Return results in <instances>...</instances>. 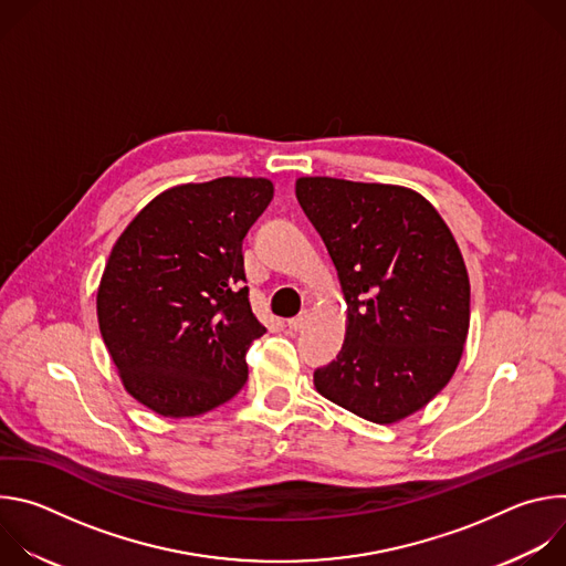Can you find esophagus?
<instances>
[{"label":"esophagus","instance_id":"34e87169","mask_svg":"<svg viewBox=\"0 0 566 566\" xmlns=\"http://www.w3.org/2000/svg\"><path fill=\"white\" fill-rule=\"evenodd\" d=\"M308 311H302L300 315H295V317H291L289 322H286V325H289V329L291 332H300V329H304L306 325H308Z\"/></svg>","mask_w":566,"mask_h":566}]
</instances>
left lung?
<instances>
[{"label": "left lung", "instance_id": "8db88e82", "mask_svg": "<svg viewBox=\"0 0 566 566\" xmlns=\"http://www.w3.org/2000/svg\"><path fill=\"white\" fill-rule=\"evenodd\" d=\"M295 195L347 300L345 345L315 369V389L371 423L410 417L448 385L470 327V282L450 228L400 186L304 177Z\"/></svg>", "mask_w": 566, "mask_h": 566}]
</instances>
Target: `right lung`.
<instances>
[{
    "mask_svg": "<svg viewBox=\"0 0 566 566\" xmlns=\"http://www.w3.org/2000/svg\"><path fill=\"white\" fill-rule=\"evenodd\" d=\"M271 199L266 179L177 186L112 249L101 334L125 389L156 415L197 417L247 385V352L266 327L249 302L241 241Z\"/></svg>",
    "mask_w": 566,
    "mask_h": 566,
    "instance_id": "1",
    "label": "right lung"
}]
</instances>
